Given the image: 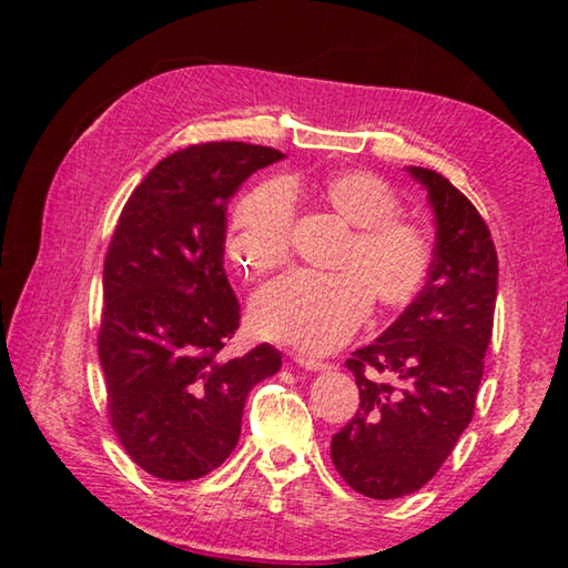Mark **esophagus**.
I'll return each instance as SVG.
<instances>
[{
	"mask_svg": "<svg viewBox=\"0 0 568 568\" xmlns=\"http://www.w3.org/2000/svg\"><path fill=\"white\" fill-rule=\"evenodd\" d=\"M295 363L301 365V368H305V371H315V373H321V371H328V363H323V361H315V358H307V355H301V353L295 355Z\"/></svg>",
	"mask_w": 568,
	"mask_h": 568,
	"instance_id": "1",
	"label": "esophagus"
}]
</instances>
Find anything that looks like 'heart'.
<instances>
[{"mask_svg":"<svg viewBox=\"0 0 568 568\" xmlns=\"http://www.w3.org/2000/svg\"><path fill=\"white\" fill-rule=\"evenodd\" d=\"M293 185L263 182L237 200L230 217L227 255L243 275H263L291 253ZM321 203L355 227L338 275L291 273L265 285L253 301L255 331L267 341L325 353L343 345L368 318L373 295L398 311L416 297L430 271L423 230L398 220V195L373 172L343 170L318 187Z\"/></svg>","mask_w":568,"mask_h":568,"instance_id":"1","label":"heart"}]
</instances>
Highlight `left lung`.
<instances>
[{"label": "left lung", "instance_id": "left-lung-1", "mask_svg": "<svg viewBox=\"0 0 568 568\" xmlns=\"http://www.w3.org/2000/svg\"><path fill=\"white\" fill-rule=\"evenodd\" d=\"M406 170L434 210V261L396 323L345 361L361 403L331 444L345 484L378 501L426 486L474 418L498 293L496 247L478 210L438 172Z\"/></svg>", "mask_w": 568, "mask_h": 568}]
</instances>
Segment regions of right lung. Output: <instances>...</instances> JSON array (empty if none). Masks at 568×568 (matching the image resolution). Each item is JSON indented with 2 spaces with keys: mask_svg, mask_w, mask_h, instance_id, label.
Returning a JSON list of instances; mask_svg holds the SVG:
<instances>
[{
  "mask_svg": "<svg viewBox=\"0 0 568 568\" xmlns=\"http://www.w3.org/2000/svg\"><path fill=\"white\" fill-rule=\"evenodd\" d=\"M283 152L207 142L160 160L124 205L104 257L100 363L114 434L162 480L207 476L233 454L247 393L281 371L261 343L220 351L240 325L227 283V203Z\"/></svg>",
  "mask_w": 568,
  "mask_h": 568,
  "instance_id": "1",
  "label": "right lung"
}]
</instances>
